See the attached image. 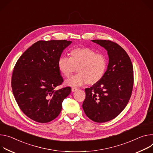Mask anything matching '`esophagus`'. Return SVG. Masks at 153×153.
<instances>
[{
	"mask_svg": "<svg viewBox=\"0 0 153 153\" xmlns=\"http://www.w3.org/2000/svg\"><path fill=\"white\" fill-rule=\"evenodd\" d=\"M76 90H78V88H75V87L72 88V92H75V91H76Z\"/></svg>",
	"mask_w": 153,
	"mask_h": 153,
	"instance_id": "obj_1",
	"label": "esophagus"
}]
</instances>
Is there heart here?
Instances as JSON below:
<instances>
[{
	"label": "heart",
	"mask_w": 153,
	"mask_h": 153,
	"mask_svg": "<svg viewBox=\"0 0 153 153\" xmlns=\"http://www.w3.org/2000/svg\"><path fill=\"white\" fill-rule=\"evenodd\" d=\"M107 67L105 55L97 53L86 47L72 48L69 52V58L61 56L58 61V69L65 78H69L77 68L78 74L65 81L67 85L71 86H80L87 82L97 83L105 76Z\"/></svg>",
	"instance_id": "obj_1"
}]
</instances>
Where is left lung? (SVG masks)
Here are the masks:
<instances>
[{
    "mask_svg": "<svg viewBox=\"0 0 153 153\" xmlns=\"http://www.w3.org/2000/svg\"><path fill=\"white\" fill-rule=\"evenodd\" d=\"M92 41L108 51L109 64L103 78L85 89L82 106L91 120L104 123L117 117L128 103L134 84L133 66L125 50L117 43L109 40Z\"/></svg>",
    "mask_w": 153,
    "mask_h": 153,
    "instance_id": "obj_1",
    "label": "left lung"
}]
</instances>
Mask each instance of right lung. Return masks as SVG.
I'll return each mask as SVG.
<instances>
[{
    "instance_id": "add662e5",
    "label": "right lung",
    "mask_w": 153,
    "mask_h": 153,
    "mask_svg": "<svg viewBox=\"0 0 153 153\" xmlns=\"http://www.w3.org/2000/svg\"><path fill=\"white\" fill-rule=\"evenodd\" d=\"M71 43L39 41L16 63L11 77L13 93L21 110L34 121L44 123L54 120L61 112L63 100L71 94V87L55 88L63 82L58 59Z\"/></svg>"
}]
</instances>
